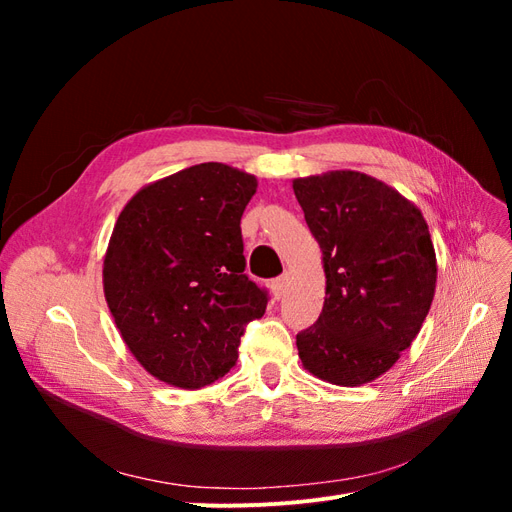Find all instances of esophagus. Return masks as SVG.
I'll return each mask as SVG.
<instances>
[{
	"mask_svg": "<svg viewBox=\"0 0 512 512\" xmlns=\"http://www.w3.org/2000/svg\"><path fill=\"white\" fill-rule=\"evenodd\" d=\"M288 280H290V275H288V273H284V275H280V277H277V280H273L271 288H273V294H275V299H282V297H284V294L288 292Z\"/></svg>",
	"mask_w": 512,
	"mask_h": 512,
	"instance_id": "34e87169",
	"label": "esophagus"
}]
</instances>
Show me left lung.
<instances>
[{
    "label": "left lung",
    "mask_w": 512,
    "mask_h": 512,
    "mask_svg": "<svg viewBox=\"0 0 512 512\" xmlns=\"http://www.w3.org/2000/svg\"><path fill=\"white\" fill-rule=\"evenodd\" d=\"M322 252L327 297L297 335L309 374L361 386L386 374L421 331L436 294L438 260L412 200L359 170L292 181Z\"/></svg>",
    "instance_id": "1"
}]
</instances>
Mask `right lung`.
<instances>
[{
	"mask_svg": "<svg viewBox=\"0 0 512 512\" xmlns=\"http://www.w3.org/2000/svg\"><path fill=\"white\" fill-rule=\"evenodd\" d=\"M258 179L222 162L143 185L115 222L102 267L108 309L147 374L196 391L235 367L243 327L267 309L247 280L241 215Z\"/></svg>",
	"mask_w": 512,
	"mask_h": 512,
	"instance_id": "add662e5",
	"label": "right lung"
}]
</instances>
